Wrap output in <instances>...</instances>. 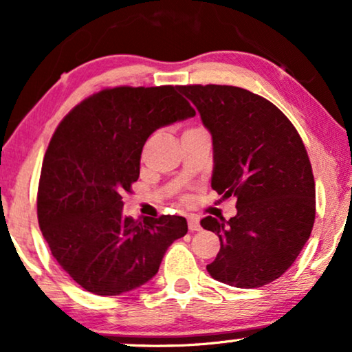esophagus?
<instances>
[{
	"label": "esophagus",
	"instance_id": "esophagus-1",
	"mask_svg": "<svg viewBox=\"0 0 352 352\" xmlns=\"http://www.w3.org/2000/svg\"><path fill=\"white\" fill-rule=\"evenodd\" d=\"M187 226H189L190 232H195V230L201 229L200 221H199V218H197V216H189V218H187Z\"/></svg>",
	"mask_w": 352,
	"mask_h": 352
}]
</instances>
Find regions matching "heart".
I'll return each mask as SVG.
<instances>
[{
    "label": "heart",
    "instance_id": "b5f03b06",
    "mask_svg": "<svg viewBox=\"0 0 352 352\" xmlns=\"http://www.w3.org/2000/svg\"><path fill=\"white\" fill-rule=\"evenodd\" d=\"M192 129H195V128H192ZM187 131H190V129H187Z\"/></svg>",
    "mask_w": 352,
    "mask_h": 352
}]
</instances>
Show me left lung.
Listing matches in <instances>:
<instances>
[{"instance_id": "1", "label": "left lung", "mask_w": 352, "mask_h": 352, "mask_svg": "<svg viewBox=\"0 0 352 352\" xmlns=\"http://www.w3.org/2000/svg\"><path fill=\"white\" fill-rule=\"evenodd\" d=\"M213 136L211 187L235 197L237 214L206 216L201 228L219 237L206 266L216 280L258 288L287 272L309 239L316 184L302 139L280 109L252 91L228 85L179 86Z\"/></svg>"}]
</instances>
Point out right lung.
<instances>
[{"label":"right lung","mask_w":352,"mask_h":352,"mask_svg":"<svg viewBox=\"0 0 352 352\" xmlns=\"http://www.w3.org/2000/svg\"><path fill=\"white\" fill-rule=\"evenodd\" d=\"M176 86H115L62 118L43 158L38 224L59 266L86 292L117 296L155 276L166 248L187 234L182 216L122 214L147 138L194 117Z\"/></svg>","instance_id":"1"}]
</instances>
